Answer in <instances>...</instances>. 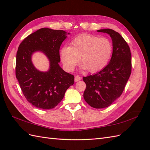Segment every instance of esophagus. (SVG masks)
<instances>
[{
  "label": "esophagus",
  "instance_id": "esophagus-1",
  "mask_svg": "<svg viewBox=\"0 0 150 150\" xmlns=\"http://www.w3.org/2000/svg\"><path fill=\"white\" fill-rule=\"evenodd\" d=\"M81 77H79V76H75V82H78L79 81H81Z\"/></svg>",
  "mask_w": 150,
  "mask_h": 150
}]
</instances>
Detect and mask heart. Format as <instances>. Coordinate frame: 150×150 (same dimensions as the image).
I'll return each instance as SVG.
<instances>
[{"label":"heart","mask_w":150,"mask_h":150,"mask_svg":"<svg viewBox=\"0 0 150 150\" xmlns=\"http://www.w3.org/2000/svg\"><path fill=\"white\" fill-rule=\"evenodd\" d=\"M113 49L112 42L107 37L82 34L71 41L70 47L63 46L60 50V56L66 71H73L80 58L82 69L95 73L108 65Z\"/></svg>","instance_id":"heart-1"}]
</instances>
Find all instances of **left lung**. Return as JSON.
<instances>
[{
  "label": "left lung",
  "instance_id": "obj_1",
  "mask_svg": "<svg viewBox=\"0 0 150 150\" xmlns=\"http://www.w3.org/2000/svg\"><path fill=\"white\" fill-rule=\"evenodd\" d=\"M108 33L113 43L109 64L99 72L83 77L86 84L85 101L97 109L107 108L123 92L132 72V55L128 44L120 35L111 29L97 30Z\"/></svg>",
  "mask_w": 150,
  "mask_h": 150
}]
</instances>
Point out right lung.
<instances>
[{
    "label": "right lung",
    "mask_w": 150,
    "mask_h": 150,
    "mask_svg": "<svg viewBox=\"0 0 150 150\" xmlns=\"http://www.w3.org/2000/svg\"><path fill=\"white\" fill-rule=\"evenodd\" d=\"M63 30L44 28L30 34L18 46L16 57V77L27 100L43 110L57 106L66 91L74 84V76L59 66V50L67 35ZM42 51L49 60L47 72H40L34 66L33 54Z\"/></svg>",
    "instance_id": "obj_1"
}]
</instances>
